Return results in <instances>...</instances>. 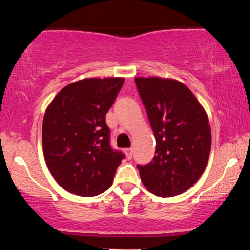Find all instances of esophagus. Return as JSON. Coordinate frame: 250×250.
Returning a JSON list of instances; mask_svg holds the SVG:
<instances>
[{"label":"esophagus","instance_id":"obj_1","mask_svg":"<svg viewBox=\"0 0 250 250\" xmlns=\"http://www.w3.org/2000/svg\"><path fill=\"white\" fill-rule=\"evenodd\" d=\"M125 155H127V158L129 160L132 158V148H125Z\"/></svg>","mask_w":250,"mask_h":250}]
</instances>
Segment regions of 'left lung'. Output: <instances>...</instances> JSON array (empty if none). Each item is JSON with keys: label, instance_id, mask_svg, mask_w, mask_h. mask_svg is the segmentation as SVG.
I'll list each match as a JSON object with an SVG mask.
<instances>
[{"label": "left lung", "instance_id": "8db88e82", "mask_svg": "<svg viewBox=\"0 0 250 250\" xmlns=\"http://www.w3.org/2000/svg\"><path fill=\"white\" fill-rule=\"evenodd\" d=\"M135 83L156 139L154 158L137 165L139 175L153 194L175 197L204 174L211 147L208 116L181 82L136 78Z\"/></svg>", "mask_w": 250, "mask_h": 250}]
</instances>
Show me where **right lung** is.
Returning <instances> with one entry per match:
<instances>
[{"label":"right lung","instance_id":"1","mask_svg":"<svg viewBox=\"0 0 250 250\" xmlns=\"http://www.w3.org/2000/svg\"><path fill=\"white\" fill-rule=\"evenodd\" d=\"M125 80L84 79L59 91L42 125L43 154L62 188L95 197L111 188L125 154L111 146L106 114Z\"/></svg>","mask_w":250,"mask_h":250}]
</instances>
